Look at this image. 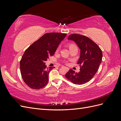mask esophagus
Masks as SVG:
<instances>
[{
    "label": "esophagus",
    "instance_id": "obj_1",
    "mask_svg": "<svg viewBox=\"0 0 121 121\" xmlns=\"http://www.w3.org/2000/svg\"><path fill=\"white\" fill-rule=\"evenodd\" d=\"M67 69H68H68H69L68 68H67Z\"/></svg>",
    "mask_w": 121,
    "mask_h": 121
}]
</instances>
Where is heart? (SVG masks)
I'll return each instance as SVG.
<instances>
[{"instance_id": "1", "label": "heart", "mask_w": 121, "mask_h": 121, "mask_svg": "<svg viewBox=\"0 0 121 121\" xmlns=\"http://www.w3.org/2000/svg\"><path fill=\"white\" fill-rule=\"evenodd\" d=\"M68 47H69V49H70V48H72V47H74V46H76L74 44H69L68 45Z\"/></svg>"}]
</instances>
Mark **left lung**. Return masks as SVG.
I'll use <instances>...</instances> for the list:
<instances>
[{"mask_svg": "<svg viewBox=\"0 0 121 121\" xmlns=\"http://www.w3.org/2000/svg\"><path fill=\"white\" fill-rule=\"evenodd\" d=\"M68 39L75 42L80 49L78 64L81 68L78 73L70 69L65 77L76 85L88 82L99 67L102 57V51L95 43L85 36L72 34Z\"/></svg>", "mask_w": 121, "mask_h": 121, "instance_id": "1", "label": "left lung"}]
</instances>
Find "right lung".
I'll list each match as a JSON object with an SVG mask.
<instances>
[{
  "label": "right lung",
  "mask_w": 121,
  "mask_h": 121,
  "mask_svg": "<svg viewBox=\"0 0 121 121\" xmlns=\"http://www.w3.org/2000/svg\"><path fill=\"white\" fill-rule=\"evenodd\" d=\"M66 36L59 33L45 34L25 51L20 69L22 77L29 87L39 89L48 83L49 73L53 68H47L45 61L54 54Z\"/></svg>",
  "instance_id": "1"
}]
</instances>
